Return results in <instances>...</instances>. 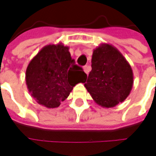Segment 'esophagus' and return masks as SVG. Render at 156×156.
I'll return each instance as SVG.
<instances>
[{"mask_svg":"<svg viewBox=\"0 0 156 156\" xmlns=\"http://www.w3.org/2000/svg\"><path fill=\"white\" fill-rule=\"evenodd\" d=\"M83 70H84V72H85L87 74H88L89 72H90V70H91V67H90L89 65H85V66L83 67Z\"/></svg>","mask_w":156,"mask_h":156,"instance_id":"34e87169","label":"esophagus"}]
</instances>
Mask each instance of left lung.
I'll return each instance as SVG.
<instances>
[{
	"label": "left lung",
	"mask_w": 156,
	"mask_h": 156,
	"mask_svg": "<svg viewBox=\"0 0 156 156\" xmlns=\"http://www.w3.org/2000/svg\"><path fill=\"white\" fill-rule=\"evenodd\" d=\"M84 87L97 105L116 106L130 94L133 85L131 65L119 50L102 43L93 50L91 71Z\"/></svg>",
	"instance_id": "obj_1"
}]
</instances>
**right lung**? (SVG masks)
Returning a JSON list of instances; mask_svg holds the SVG:
<instances>
[{
  "label": "right lung",
  "instance_id": "right-lung-1",
  "mask_svg": "<svg viewBox=\"0 0 156 156\" xmlns=\"http://www.w3.org/2000/svg\"><path fill=\"white\" fill-rule=\"evenodd\" d=\"M61 42L45 46L31 59L26 69L27 87L32 97L46 108H56L79 83H84L87 74L75 65Z\"/></svg>",
  "mask_w": 156,
  "mask_h": 156
}]
</instances>
